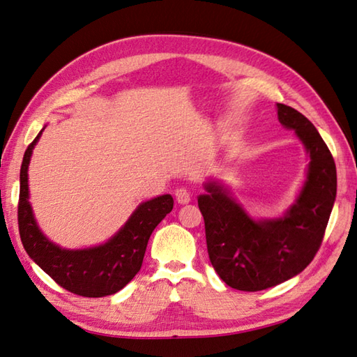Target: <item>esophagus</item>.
<instances>
[{
  "instance_id": "1",
  "label": "esophagus",
  "mask_w": 357,
  "mask_h": 357,
  "mask_svg": "<svg viewBox=\"0 0 357 357\" xmlns=\"http://www.w3.org/2000/svg\"><path fill=\"white\" fill-rule=\"evenodd\" d=\"M174 196H176V201H178V204H181V206H184V204H188L192 201L190 192H188L187 188H184V187L178 188V190L174 192Z\"/></svg>"
}]
</instances>
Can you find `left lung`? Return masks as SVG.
Returning a JSON list of instances; mask_svg holds the SVG:
<instances>
[{"mask_svg": "<svg viewBox=\"0 0 357 357\" xmlns=\"http://www.w3.org/2000/svg\"><path fill=\"white\" fill-rule=\"evenodd\" d=\"M278 118L310 155L307 181L287 213L255 221L218 183H208L207 195L198 198L210 262L227 285L241 291H261L299 275L322 244L336 199V164L316 127L285 104H278Z\"/></svg>", "mask_w": 357, "mask_h": 357, "instance_id": "left-lung-1", "label": "left lung"}]
</instances>
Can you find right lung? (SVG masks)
I'll use <instances>...</instances> for the list:
<instances>
[{"label": "right lung", "instance_id": "obj_1", "mask_svg": "<svg viewBox=\"0 0 357 357\" xmlns=\"http://www.w3.org/2000/svg\"><path fill=\"white\" fill-rule=\"evenodd\" d=\"M41 133L43 130L29 144L20 172L18 227L22 245L27 255L67 291L84 298L115 294L141 270L150 234L172 211L173 198L162 195L142 202L123 229L102 245L84 250L58 247L38 229L29 202L27 169Z\"/></svg>", "mask_w": 357, "mask_h": 357}]
</instances>
